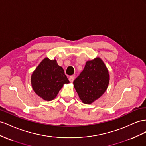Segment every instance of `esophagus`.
<instances>
[{
    "instance_id": "obj_1",
    "label": "esophagus",
    "mask_w": 146,
    "mask_h": 146,
    "mask_svg": "<svg viewBox=\"0 0 146 146\" xmlns=\"http://www.w3.org/2000/svg\"><path fill=\"white\" fill-rule=\"evenodd\" d=\"M74 76H70L69 77V81L71 82H72L74 81Z\"/></svg>"
}]
</instances>
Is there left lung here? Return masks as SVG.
I'll list each match as a JSON object with an SVG mask.
<instances>
[{
  "instance_id": "8db88e82",
  "label": "left lung",
  "mask_w": 146,
  "mask_h": 146,
  "mask_svg": "<svg viewBox=\"0 0 146 146\" xmlns=\"http://www.w3.org/2000/svg\"><path fill=\"white\" fill-rule=\"evenodd\" d=\"M110 81L108 69L97 57L86 62L85 67L73 81L79 97L86 104H90L106 91Z\"/></svg>"
}]
</instances>
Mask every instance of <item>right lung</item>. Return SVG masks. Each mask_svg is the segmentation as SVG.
<instances>
[{"mask_svg":"<svg viewBox=\"0 0 146 146\" xmlns=\"http://www.w3.org/2000/svg\"><path fill=\"white\" fill-rule=\"evenodd\" d=\"M70 81L64 69L56 60L45 58L32 74L31 83L35 92L44 100L54 98L64 84Z\"/></svg>","mask_w":146,"mask_h":146,"instance_id":"1","label":"right lung"}]
</instances>
